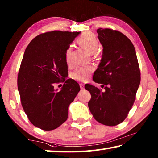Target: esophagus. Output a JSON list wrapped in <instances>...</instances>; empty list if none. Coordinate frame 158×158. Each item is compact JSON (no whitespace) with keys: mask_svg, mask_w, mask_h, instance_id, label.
I'll use <instances>...</instances> for the list:
<instances>
[{"mask_svg":"<svg viewBox=\"0 0 158 158\" xmlns=\"http://www.w3.org/2000/svg\"><path fill=\"white\" fill-rule=\"evenodd\" d=\"M79 85H80V88H81V89L84 88V83H79Z\"/></svg>","mask_w":158,"mask_h":158,"instance_id":"34e87169","label":"esophagus"}]
</instances>
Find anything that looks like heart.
Returning a JSON list of instances; mask_svg holds the SVG:
<instances>
[{"label": "heart", "instance_id": "obj_1", "mask_svg": "<svg viewBox=\"0 0 158 158\" xmlns=\"http://www.w3.org/2000/svg\"><path fill=\"white\" fill-rule=\"evenodd\" d=\"M78 43L91 53H94L98 48L99 42L96 36L92 32H85L78 39ZM64 59L67 65L72 64L71 49L68 48L65 52ZM93 71V68L89 66H80L72 73L73 79L79 81L84 82L89 79Z\"/></svg>", "mask_w": 158, "mask_h": 158}]
</instances>
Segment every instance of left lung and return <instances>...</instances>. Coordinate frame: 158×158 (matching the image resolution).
Here are the masks:
<instances>
[{"label":"left lung","instance_id":"left-lung-1","mask_svg":"<svg viewBox=\"0 0 158 158\" xmlns=\"http://www.w3.org/2000/svg\"><path fill=\"white\" fill-rule=\"evenodd\" d=\"M96 31L103 50L93 80L105 87L102 92L94 85H85L92 96L88 107L97 122L114 126L126 118L135 101L140 68L135 47L126 35L110 28Z\"/></svg>","mask_w":158,"mask_h":158}]
</instances>
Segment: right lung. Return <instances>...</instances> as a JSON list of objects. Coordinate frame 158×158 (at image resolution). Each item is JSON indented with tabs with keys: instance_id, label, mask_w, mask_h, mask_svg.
Segmentation results:
<instances>
[{
	"instance_id": "1",
	"label": "right lung",
	"mask_w": 158,
	"mask_h": 158,
	"mask_svg": "<svg viewBox=\"0 0 158 158\" xmlns=\"http://www.w3.org/2000/svg\"><path fill=\"white\" fill-rule=\"evenodd\" d=\"M80 32L53 31L36 36L26 48L18 75L20 100L28 119L43 130H52L68 118L69 106L80 91L73 79H66V50ZM64 82L60 91L55 83Z\"/></svg>"
}]
</instances>
